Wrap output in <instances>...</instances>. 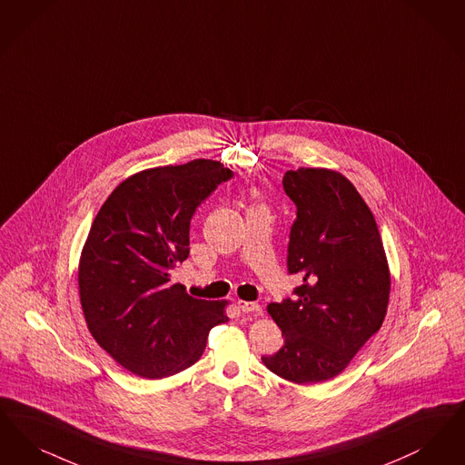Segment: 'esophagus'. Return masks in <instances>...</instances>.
<instances>
[{"mask_svg": "<svg viewBox=\"0 0 465 465\" xmlns=\"http://www.w3.org/2000/svg\"><path fill=\"white\" fill-rule=\"evenodd\" d=\"M238 307L242 312H252V314H261L262 307L255 302H244V301H238Z\"/></svg>", "mask_w": 465, "mask_h": 465, "instance_id": "esophagus-1", "label": "esophagus"}]
</instances>
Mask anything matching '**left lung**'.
Returning a JSON list of instances; mask_svg holds the SVG:
<instances>
[{
	"instance_id": "8db88e82",
	"label": "left lung",
	"mask_w": 465,
	"mask_h": 465,
	"mask_svg": "<svg viewBox=\"0 0 465 465\" xmlns=\"http://www.w3.org/2000/svg\"><path fill=\"white\" fill-rule=\"evenodd\" d=\"M283 189L297 206L286 267L303 283L267 305L284 345L262 361L284 381L318 384L343 371L384 323L389 267L377 223L343 175L288 170Z\"/></svg>"
}]
</instances>
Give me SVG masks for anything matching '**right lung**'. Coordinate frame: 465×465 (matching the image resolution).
Masks as SVG:
<instances>
[{
  "label": "right lung",
  "mask_w": 465,
  "mask_h": 465,
  "mask_svg": "<svg viewBox=\"0 0 465 465\" xmlns=\"http://www.w3.org/2000/svg\"><path fill=\"white\" fill-rule=\"evenodd\" d=\"M232 172L212 160L160 166L122 182L102 204L81 253L80 299L90 333L116 363L163 379L202 358L223 303L194 299L173 271L189 257L196 208Z\"/></svg>",
  "instance_id": "right-lung-1"
}]
</instances>
